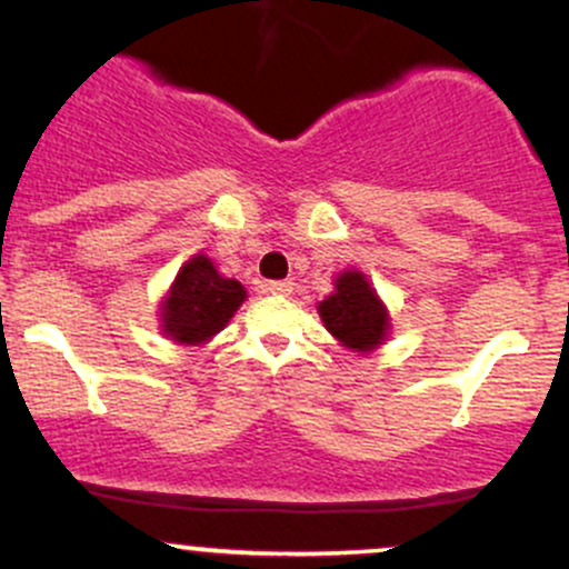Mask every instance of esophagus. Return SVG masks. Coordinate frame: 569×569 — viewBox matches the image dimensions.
I'll list each match as a JSON object with an SVG mask.
<instances>
[{
  "mask_svg": "<svg viewBox=\"0 0 569 569\" xmlns=\"http://www.w3.org/2000/svg\"><path fill=\"white\" fill-rule=\"evenodd\" d=\"M291 289H295V283L291 280H270V283L264 286V291H270L274 297H289Z\"/></svg>",
  "mask_w": 569,
  "mask_h": 569,
  "instance_id": "1",
  "label": "esophagus"
}]
</instances>
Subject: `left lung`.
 <instances>
[{
    "mask_svg": "<svg viewBox=\"0 0 569 569\" xmlns=\"http://www.w3.org/2000/svg\"><path fill=\"white\" fill-rule=\"evenodd\" d=\"M323 327L353 351H372L389 332V313L361 272H342L335 295L318 305Z\"/></svg>",
    "mask_w": 569,
    "mask_h": 569,
    "instance_id": "left-lung-1",
    "label": "left lung"
}]
</instances>
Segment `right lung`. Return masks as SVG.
Instances as JSON below:
<instances>
[{
  "label": "right lung",
  "instance_id": "right-lung-1",
  "mask_svg": "<svg viewBox=\"0 0 569 569\" xmlns=\"http://www.w3.org/2000/svg\"><path fill=\"white\" fill-rule=\"evenodd\" d=\"M246 299L237 280L221 278L208 256H193L174 278L161 313V327L178 342H204L227 327Z\"/></svg>",
  "mask_w": 569,
  "mask_h": 569
}]
</instances>
